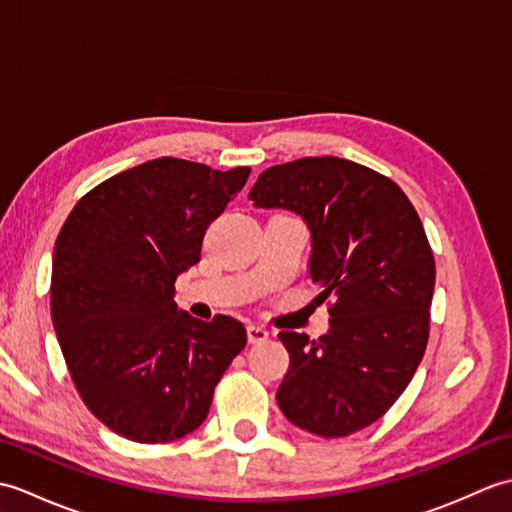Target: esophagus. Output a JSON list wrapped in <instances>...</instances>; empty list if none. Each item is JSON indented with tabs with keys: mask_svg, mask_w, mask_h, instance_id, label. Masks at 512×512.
<instances>
[{
	"mask_svg": "<svg viewBox=\"0 0 512 512\" xmlns=\"http://www.w3.org/2000/svg\"><path fill=\"white\" fill-rule=\"evenodd\" d=\"M246 332H248V343H264L266 339H268V330L266 328H262V325H248L246 328Z\"/></svg>",
	"mask_w": 512,
	"mask_h": 512,
	"instance_id": "1",
	"label": "esophagus"
}]
</instances>
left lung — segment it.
<instances>
[{"instance_id": "left-lung-1", "label": "left lung", "mask_w": 512, "mask_h": 512, "mask_svg": "<svg viewBox=\"0 0 512 512\" xmlns=\"http://www.w3.org/2000/svg\"><path fill=\"white\" fill-rule=\"evenodd\" d=\"M248 198L308 222L317 301L333 299L325 336L279 332L290 354L279 409L321 438L369 427L405 391L429 341L436 259L416 209L394 180L336 156L270 167Z\"/></svg>"}]
</instances>
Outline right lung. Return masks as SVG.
Listing matches in <instances>:
<instances>
[{
	"label": "right lung",
	"mask_w": 512,
	"mask_h": 512,
	"mask_svg": "<svg viewBox=\"0 0 512 512\" xmlns=\"http://www.w3.org/2000/svg\"><path fill=\"white\" fill-rule=\"evenodd\" d=\"M156 158L96 184L54 244L50 312L61 352L96 418L143 444L178 440L209 416L213 391L244 350V325L178 312L176 279L248 180Z\"/></svg>",
	"instance_id": "add662e5"
}]
</instances>
